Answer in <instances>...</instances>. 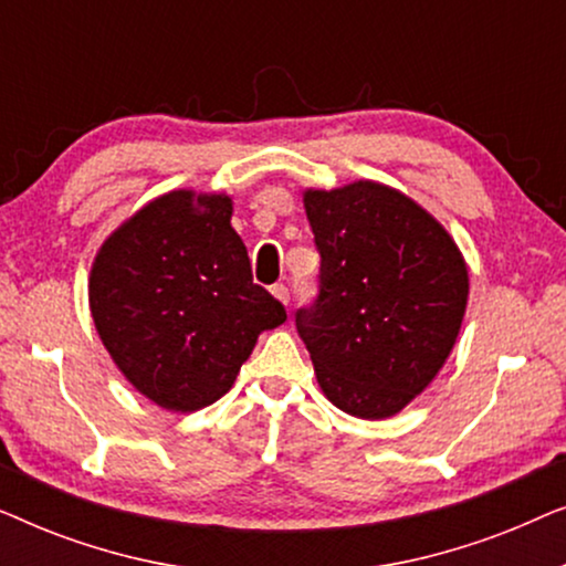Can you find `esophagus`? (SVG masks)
Returning a JSON list of instances; mask_svg holds the SVG:
<instances>
[{"mask_svg": "<svg viewBox=\"0 0 566 566\" xmlns=\"http://www.w3.org/2000/svg\"><path fill=\"white\" fill-rule=\"evenodd\" d=\"M270 291H273V296H275L277 301H283V304H289V301H291V291H289V285L275 283L273 289H270Z\"/></svg>", "mask_w": 566, "mask_h": 566, "instance_id": "34e87169", "label": "esophagus"}]
</instances>
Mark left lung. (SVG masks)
Wrapping results in <instances>:
<instances>
[{
	"mask_svg": "<svg viewBox=\"0 0 566 566\" xmlns=\"http://www.w3.org/2000/svg\"><path fill=\"white\" fill-rule=\"evenodd\" d=\"M319 285L296 329L332 405L384 420L428 386L459 337L469 273L448 231L378 182L304 196Z\"/></svg>",
	"mask_w": 566,
	"mask_h": 566,
	"instance_id": "left-lung-1",
	"label": "left lung"
}]
</instances>
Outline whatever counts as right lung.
<instances>
[{
	"instance_id": "add662e5",
	"label": "right lung",
	"mask_w": 566,
	"mask_h": 566,
	"mask_svg": "<svg viewBox=\"0 0 566 566\" xmlns=\"http://www.w3.org/2000/svg\"><path fill=\"white\" fill-rule=\"evenodd\" d=\"M99 339L144 397L196 412L231 389L285 306L252 281L231 198L167 192L99 250L90 275Z\"/></svg>"
}]
</instances>
